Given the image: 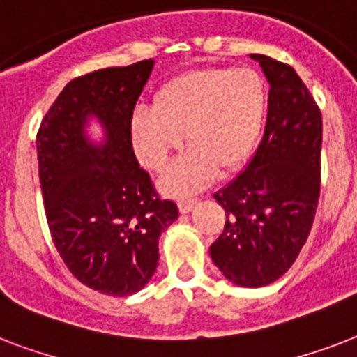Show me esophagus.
<instances>
[{
	"label": "esophagus",
	"instance_id": "34e87169",
	"mask_svg": "<svg viewBox=\"0 0 357 357\" xmlns=\"http://www.w3.org/2000/svg\"><path fill=\"white\" fill-rule=\"evenodd\" d=\"M196 204H198V202L196 200H181L178 204V207H179V213H190L192 211V209H195V206Z\"/></svg>",
	"mask_w": 357,
	"mask_h": 357
}]
</instances>
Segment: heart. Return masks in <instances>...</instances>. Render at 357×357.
I'll return each mask as SVG.
<instances>
[{
    "mask_svg": "<svg viewBox=\"0 0 357 357\" xmlns=\"http://www.w3.org/2000/svg\"><path fill=\"white\" fill-rule=\"evenodd\" d=\"M268 92L252 68L190 70L165 81L151 98V111H137L129 135L139 161L162 172L172 155L183 159L162 179V190L179 196L238 172L248 162L265 128Z\"/></svg>",
    "mask_w": 357,
    "mask_h": 357,
    "instance_id": "1",
    "label": "heart"
}]
</instances>
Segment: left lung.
<instances>
[{
    "label": "left lung",
    "instance_id": "obj_1",
    "mask_svg": "<svg viewBox=\"0 0 357 357\" xmlns=\"http://www.w3.org/2000/svg\"><path fill=\"white\" fill-rule=\"evenodd\" d=\"M271 92L265 135L234 181L215 192L228 215L209 254L238 287H265L291 268L307 241L321 190L322 116L289 64L252 53Z\"/></svg>",
    "mask_w": 357,
    "mask_h": 357
}]
</instances>
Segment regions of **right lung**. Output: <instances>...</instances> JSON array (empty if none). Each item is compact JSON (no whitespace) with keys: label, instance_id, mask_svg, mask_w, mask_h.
<instances>
[{"label":"right lung","instance_id":"1","mask_svg":"<svg viewBox=\"0 0 357 357\" xmlns=\"http://www.w3.org/2000/svg\"><path fill=\"white\" fill-rule=\"evenodd\" d=\"M153 59L103 68L70 81L36 135L42 196L52 238L68 271L109 296L150 282L159 237L178 218L140 168L129 135L135 103ZM92 121L102 139L88 133Z\"/></svg>","mask_w":357,"mask_h":357}]
</instances>
